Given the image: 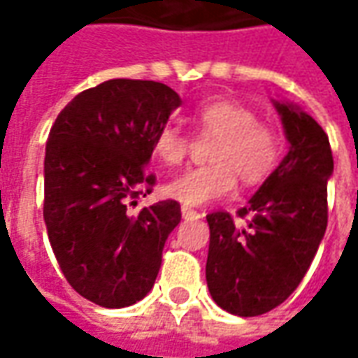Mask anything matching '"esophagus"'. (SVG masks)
<instances>
[{
  "label": "esophagus",
  "mask_w": 358,
  "mask_h": 358,
  "mask_svg": "<svg viewBox=\"0 0 358 358\" xmlns=\"http://www.w3.org/2000/svg\"><path fill=\"white\" fill-rule=\"evenodd\" d=\"M181 215H183V219H201V217H203L199 211L189 209V207H181Z\"/></svg>",
  "instance_id": "34e87169"
}]
</instances>
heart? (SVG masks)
Segmentation results:
<instances>
[{"mask_svg": "<svg viewBox=\"0 0 358 358\" xmlns=\"http://www.w3.org/2000/svg\"><path fill=\"white\" fill-rule=\"evenodd\" d=\"M195 125L203 135L215 137L209 159L213 163L193 167L173 177L163 193L187 207H201L227 197L237 185L263 181L277 165L281 141L277 131L257 121L249 107L235 101H207L195 111ZM153 155L175 167L187 157L189 139L175 127H161L151 141Z\"/></svg>", "mask_w": 358, "mask_h": 358, "instance_id": "b5f03b06", "label": "heart"}]
</instances>
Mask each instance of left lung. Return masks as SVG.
Masks as SVG:
<instances>
[{
	"mask_svg": "<svg viewBox=\"0 0 358 358\" xmlns=\"http://www.w3.org/2000/svg\"><path fill=\"white\" fill-rule=\"evenodd\" d=\"M273 105L289 151L239 209V217L249 215L247 225H235L223 211L207 215V287L221 309L239 317L279 307L303 281L327 231L329 137L299 105L277 99Z\"/></svg>",
	"mask_w": 358,
	"mask_h": 358,
	"instance_id": "left-lung-1",
	"label": "left lung"
}]
</instances>
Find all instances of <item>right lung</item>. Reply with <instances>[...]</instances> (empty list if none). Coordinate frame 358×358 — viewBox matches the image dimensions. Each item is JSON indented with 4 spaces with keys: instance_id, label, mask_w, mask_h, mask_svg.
<instances>
[{
    "instance_id": "1",
    "label": "right lung",
    "mask_w": 358,
    "mask_h": 358,
    "mask_svg": "<svg viewBox=\"0 0 358 358\" xmlns=\"http://www.w3.org/2000/svg\"><path fill=\"white\" fill-rule=\"evenodd\" d=\"M181 97L157 81L109 79L63 107L45 147L43 221L67 282L105 309L141 301L157 279L165 241L181 221L177 201L137 215L151 141Z\"/></svg>"
}]
</instances>
